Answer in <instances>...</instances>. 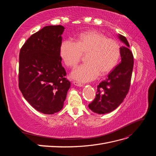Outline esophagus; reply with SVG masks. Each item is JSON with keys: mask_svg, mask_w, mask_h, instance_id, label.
Returning a JSON list of instances; mask_svg holds the SVG:
<instances>
[{"mask_svg": "<svg viewBox=\"0 0 156 156\" xmlns=\"http://www.w3.org/2000/svg\"><path fill=\"white\" fill-rule=\"evenodd\" d=\"M73 83L74 85H75V86L80 87H83V84H82L81 83H80V82H78V81H73Z\"/></svg>", "mask_w": 156, "mask_h": 156, "instance_id": "obj_1", "label": "esophagus"}]
</instances>
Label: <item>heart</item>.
<instances>
[{"instance_id": "heart-1", "label": "heart", "mask_w": 156, "mask_h": 156, "mask_svg": "<svg viewBox=\"0 0 156 156\" xmlns=\"http://www.w3.org/2000/svg\"><path fill=\"white\" fill-rule=\"evenodd\" d=\"M85 60L75 69L72 77L79 81L87 82L96 79L100 73L106 74L114 68L120 57V46L118 42L96 30L81 33L75 42L66 40L60 47V55L65 65L76 66L83 54Z\"/></svg>"}]
</instances>
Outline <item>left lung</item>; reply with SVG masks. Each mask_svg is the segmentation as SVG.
I'll return each mask as SVG.
<instances>
[{
	"instance_id": "8db88e82",
	"label": "left lung",
	"mask_w": 156,
	"mask_h": 156,
	"mask_svg": "<svg viewBox=\"0 0 156 156\" xmlns=\"http://www.w3.org/2000/svg\"><path fill=\"white\" fill-rule=\"evenodd\" d=\"M119 38L125 44L120 48L121 62L108 75L105 81L97 87L96 98L88 107L98 114H106L115 110L129 92L133 68V55L129 49L126 37L119 34Z\"/></svg>"
}]
</instances>
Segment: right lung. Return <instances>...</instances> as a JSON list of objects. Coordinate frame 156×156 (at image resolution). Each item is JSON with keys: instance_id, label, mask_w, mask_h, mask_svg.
Listing matches in <instances>:
<instances>
[{"instance_id": "right-lung-1", "label": "right lung", "mask_w": 156, "mask_h": 156, "mask_svg": "<svg viewBox=\"0 0 156 156\" xmlns=\"http://www.w3.org/2000/svg\"><path fill=\"white\" fill-rule=\"evenodd\" d=\"M62 25L46 26L22 46L19 64V88L36 110L52 115L62 109L70 88L60 55Z\"/></svg>"}]
</instances>
